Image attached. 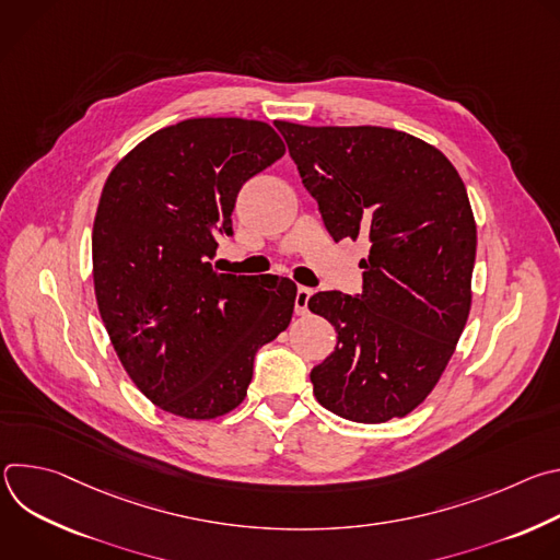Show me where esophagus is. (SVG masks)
<instances>
[{
	"label": "esophagus",
	"instance_id": "34e87169",
	"mask_svg": "<svg viewBox=\"0 0 560 560\" xmlns=\"http://www.w3.org/2000/svg\"><path fill=\"white\" fill-rule=\"evenodd\" d=\"M312 288H305V285H299L296 288V296H294V312L296 314H305L307 312V301L312 296Z\"/></svg>",
	"mask_w": 560,
	"mask_h": 560
}]
</instances>
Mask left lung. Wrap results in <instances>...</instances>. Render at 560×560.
<instances>
[{
    "label": "left lung",
    "instance_id": "obj_1",
    "mask_svg": "<svg viewBox=\"0 0 560 560\" xmlns=\"http://www.w3.org/2000/svg\"><path fill=\"white\" fill-rule=\"evenodd\" d=\"M335 242L365 236L363 292H316L339 332L310 372L316 401L357 423L406 417L454 354L471 305L476 223L450 159L381 126L275 121Z\"/></svg>",
    "mask_w": 560,
    "mask_h": 560
}]
</instances>
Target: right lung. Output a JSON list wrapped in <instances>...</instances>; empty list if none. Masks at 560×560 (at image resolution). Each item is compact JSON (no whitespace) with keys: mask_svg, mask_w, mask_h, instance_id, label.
Returning <instances> with one entry per match:
<instances>
[{"mask_svg":"<svg viewBox=\"0 0 560 560\" xmlns=\"http://www.w3.org/2000/svg\"><path fill=\"white\" fill-rule=\"evenodd\" d=\"M272 126L199 117L137 143L108 175L93 225V281L110 343L145 398L206 421L248 394L257 350L292 318L296 285L219 275L242 186L281 159Z\"/></svg>","mask_w":560,"mask_h":560,"instance_id":"right-lung-1","label":"right lung"}]
</instances>
